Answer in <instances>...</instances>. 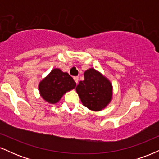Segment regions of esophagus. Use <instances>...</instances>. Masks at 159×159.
<instances>
[{
  "label": "esophagus",
  "instance_id": "obj_1",
  "mask_svg": "<svg viewBox=\"0 0 159 159\" xmlns=\"http://www.w3.org/2000/svg\"><path fill=\"white\" fill-rule=\"evenodd\" d=\"M74 80H75V81L76 82V84H78V76H75V77H74Z\"/></svg>",
  "mask_w": 159,
  "mask_h": 159
}]
</instances>
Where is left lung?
I'll use <instances>...</instances> for the list:
<instances>
[{
	"label": "left lung",
	"mask_w": 159,
	"mask_h": 159,
	"mask_svg": "<svg viewBox=\"0 0 159 159\" xmlns=\"http://www.w3.org/2000/svg\"><path fill=\"white\" fill-rule=\"evenodd\" d=\"M84 75V80L76 87L81 102L90 110H102L112 98L111 82L94 69H87Z\"/></svg>",
	"instance_id": "left-lung-1"
}]
</instances>
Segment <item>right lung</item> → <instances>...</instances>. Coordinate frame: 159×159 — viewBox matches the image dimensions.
<instances>
[{
    "label": "right lung",
    "mask_w": 159,
    "mask_h": 159,
    "mask_svg": "<svg viewBox=\"0 0 159 159\" xmlns=\"http://www.w3.org/2000/svg\"><path fill=\"white\" fill-rule=\"evenodd\" d=\"M75 86L74 79L67 72L54 69L40 82L39 90L41 96L47 102L55 104L59 102L63 94L74 89Z\"/></svg>",
    "instance_id": "1"
}]
</instances>
